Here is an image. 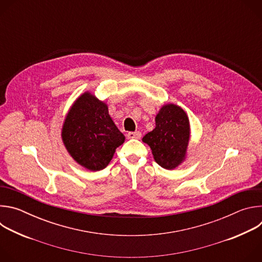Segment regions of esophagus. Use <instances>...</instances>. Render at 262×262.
Segmentation results:
<instances>
[{"label":"esophagus","instance_id":"esophagus-1","mask_svg":"<svg viewBox=\"0 0 262 262\" xmlns=\"http://www.w3.org/2000/svg\"><path fill=\"white\" fill-rule=\"evenodd\" d=\"M128 139H140L141 138V133L140 132H129L127 134Z\"/></svg>","mask_w":262,"mask_h":262}]
</instances>
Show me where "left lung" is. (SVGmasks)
Listing matches in <instances>:
<instances>
[{
    "mask_svg": "<svg viewBox=\"0 0 262 262\" xmlns=\"http://www.w3.org/2000/svg\"><path fill=\"white\" fill-rule=\"evenodd\" d=\"M190 121L185 112L173 103L164 104L156 116V127L142 141L150 147L155 161L164 169L178 167L186 157Z\"/></svg>",
    "mask_w": 262,
    "mask_h": 262,
    "instance_id": "8db88e82",
    "label": "left lung"
}]
</instances>
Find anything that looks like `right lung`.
<instances>
[{"label": "right lung", "mask_w": 262, "mask_h": 262, "mask_svg": "<svg viewBox=\"0 0 262 262\" xmlns=\"http://www.w3.org/2000/svg\"><path fill=\"white\" fill-rule=\"evenodd\" d=\"M61 136L71 158L90 171L104 169L125 140L108 115L106 103L88 91L70 106Z\"/></svg>", "instance_id": "add662e5"}]
</instances>
